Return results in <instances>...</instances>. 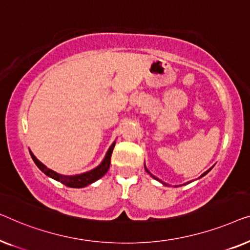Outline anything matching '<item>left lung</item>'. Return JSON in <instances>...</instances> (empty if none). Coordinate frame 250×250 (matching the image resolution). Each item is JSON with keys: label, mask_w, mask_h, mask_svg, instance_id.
I'll return each mask as SVG.
<instances>
[{"label": "left lung", "mask_w": 250, "mask_h": 250, "mask_svg": "<svg viewBox=\"0 0 250 250\" xmlns=\"http://www.w3.org/2000/svg\"><path fill=\"white\" fill-rule=\"evenodd\" d=\"M145 168H146V167H145ZM210 170H212V167H210V168H209V170H207L206 172H204V173H203L202 175H200V177H199V178H202V177H204V175H205V174H207V173H208V172H209ZM146 171H147V172H148V173L150 174V172H149L148 170H147V168H146ZM150 175H152V177H153L154 179H156V180H159V179H157L156 177H154V175H153V174H150ZM159 181H160V180H159ZM161 182H162V181H161ZM162 184H163V185H165V186H167V184H164V182H162Z\"/></svg>", "instance_id": "left-lung-1"}]
</instances>
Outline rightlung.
Segmentation results:
<instances>
[{
	"mask_svg": "<svg viewBox=\"0 0 250 250\" xmlns=\"http://www.w3.org/2000/svg\"><path fill=\"white\" fill-rule=\"evenodd\" d=\"M114 145H115V143L112 144L111 147L107 150L106 155H105V157H104V160L102 161V163L98 165L97 167H95V168H93V170H90L88 172H85V173L76 174V175L60 174V173H58V172H55L53 170H51V168L45 167L42 162H40L36 159V156H35L31 152H30V155H31V159H33V161L35 162V164L37 165V167L40 168L42 172H44L47 177H50L52 179H54V180H56V181L61 182V184L65 185L66 187L83 188V187H86V186L93 184V182L98 180V179H101L105 173H106L108 167H110V164H111V155H112V152H113Z\"/></svg>",
	"mask_w": 250,
	"mask_h": 250,
	"instance_id": "add662e5",
	"label": "right lung"
}]
</instances>
